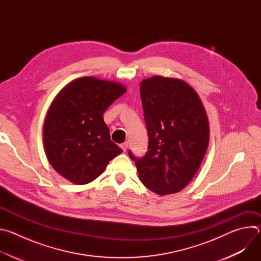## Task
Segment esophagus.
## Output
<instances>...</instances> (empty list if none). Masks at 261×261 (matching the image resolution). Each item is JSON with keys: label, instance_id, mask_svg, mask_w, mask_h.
I'll list each match as a JSON object with an SVG mask.
<instances>
[{"label": "esophagus", "instance_id": "esophagus-1", "mask_svg": "<svg viewBox=\"0 0 261 261\" xmlns=\"http://www.w3.org/2000/svg\"><path fill=\"white\" fill-rule=\"evenodd\" d=\"M120 146H121V148H122V150H123L124 152H126L127 148H128V142H123Z\"/></svg>", "mask_w": 261, "mask_h": 261}]
</instances>
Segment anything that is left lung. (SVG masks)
<instances>
[{
	"label": "left lung",
	"mask_w": 261,
	"mask_h": 261,
	"mask_svg": "<svg viewBox=\"0 0 261 261\" xmlns=\"http://www.w3.org/2000/svg\"><path fill=\"white\" fill-rule=\"evenodd\" d=\"M147 152L129 157L139 179L159 195L180 191L199 168L208 145L210 128L196 92L176 79L154 76L140 85Z\"/></svg>",
	"instance_id": "obj_1"
}]
</instances>
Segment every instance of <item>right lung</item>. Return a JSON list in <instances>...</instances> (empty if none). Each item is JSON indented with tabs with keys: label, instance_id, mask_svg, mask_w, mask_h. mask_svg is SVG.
<instances>
[{
	"label": "right lung",
	"instance_id": "add662e5",
	"mask_svg": "<svg viewBox=\"0 0 261 261\" xmlns=\"http://www.w3.org/2000/svg\"><path fill=\"white\" fill-rule=\"evenodd\" d=\"M125 93L121 84L87 76L73 81L57 96L46 116L43 140L58 173L85 185L123 152L110 140L103 114Z\"/></svg>",
	"mask_w": 261,
	"mask_h": 261
}]
</instances>
